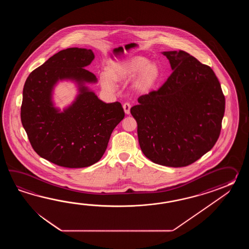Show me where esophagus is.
<instances>
[{"label": "esophagus", "instance_id": "esophagus-1", "mask_svg": "<svg viewBox=\"0 0 249 249\" xmlns=\"http://www.w3.org/2000/svg\"><path fill=\"white\" fill-rule=\"evenodd\" d=\"M123 107H124V110L125 112V114L129 115V114H130V109H131V104L128 103V102H125V103L123 105Z\"/></svg>", "mask_w": 249, "mask_h": 249}]
</instances>
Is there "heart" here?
Here are the masks:
<instances>
[{
    "label": "heart",
    "mask_w": 249,
    "mask_h": 249,
    "mask_svg": "<svg viewBox=\"0 0 249 249\" xmlns=\"http://www.w3.org/2000/svg\"><path fill=\"white\" fill-rule=\"evenodd\" d=\"M139 74L138 85L141 90L148 91L159 78V69L155 64L149 63L148 58L134 56L122 61H114L109 65L108 72L101 74L102 87L106 90L115 89L116 82H124Z\"/></svg>",
    "instance_id": "obj_1"
}]
</instances>
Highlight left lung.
<instances>
[{"label":"left lung","mask_w":249,"mask_h":249,"mask_svg":"<svg viewBox=\"0 0 249 249\" xmlns=\"http://www.w3.org/2000/svg\"><path fill=\"white\" fill-rule=\"evenodd\" d=\"M162 53L173 73L159 90L141 96L131 114L143 154L156 164L182 167L216 143L225 98L210 67L183 51Z\"/></svg>","instance_id":"obj_1"}]
</instances>
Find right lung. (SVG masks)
Instances as JSON below:
<instances>
[{
  "label": "right lung",
  "instance_id": "add662e5",
  "mask_svg": "<svg viewBox=\"0 0 249 249\" xmlns=\"http://www.w3.org/2000/svg\"><path fill=\"white\" fill-rule=\"evenodd\" d=\"M93 58L91 50L60 51L35 69L24 85L20 117L27 137L41 158L59 166L82 168L97 163L124 117L120 102L105 103L85 86L97 82L85 69ZM63 79L75 81L80 94L60 112L53 107L52 91Z\"/></svg>",
  "mask_w": 249,
  "mask_h": 249
}]
</instances>
